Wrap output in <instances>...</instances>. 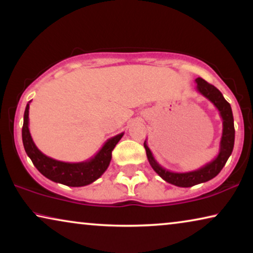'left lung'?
Segmentation results:
<instances>
[{
  "label": "left lung",
  "instance_id": "left-lung-1",
  "mask_svg": "<svg viewBox=\"0 0 253 253\" xmlns=\"http://www.w3.org/2000/svg\"><path fill=\"white\" fill-rule=\"evenodd\" d=\"M196 90L208 98L213 105L218 109L220 113V117L222 119V135L221 140H220V148L219 154L216 157L213 159L212 162L206 164V165L202 166L201 169L190 170V172H183L177 173L172 172L164 169L156 161L154 155L150 149H149L147 141H144V148L147 151L148 161L156 173L165 180L166 182L174 186L188 188L196 186V184L206 182L210 181L213 177H215L220 173V170L223 169L225 164L228 161L229 156L232 155L233 148H234V141H235V128H234V118H233V111L230 108V104L226 101L223 95L221 94L218 88H215L212 84L206 83L202 78H197L196 80Z\"/></svg>",
  "mask_w": 253,
  "mask_h": 253
}]
</instances>
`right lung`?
<instances>
[{
  "instance_id": "add662e5",
  "label": "right lung",
  "mask_w": 253,
  "mask_h": 253,
  "mask_svg": "<svg viewBox=\"0 0 253 253\" xmlns=\"http://www.w3.org/2000/svg\"><path fill=\"white\" fill-rule=\"evenodd\" d=\"M30 103H27L24 113V125L21 130L23 144L25 151L32 163L37 167L39 172L44 175L47 179L57 183L65 184L69 187H84L90 184L98 179L105 172L110 165L112 158V150L116 144L123 137L124 133H120L116 136L109 138L104 145L99 149V151L94 157L80 163H65L56 161L39 150L35 145L33 138L31 136L30 128H28V110Z\"/></svg>"
}]
</instances>
